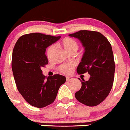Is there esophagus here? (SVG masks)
Wrapping results in <instances>:
<instances>
[{
  "instance_id": "esophagus-1",
  "label": "esophagus",
  "mask_w": 130,
  "mask_h": 130,
  "mask_svg": "<svg viewBox=\"0 0 130 130\" xmlns=\"http://www.w3.org/2000/svg\"><path fill=\"white\" fill-rule=\"evenodd\" d=\"M66 79H67V81H70V80L73 79V78H71V77H67Z\"/></svg>"
}]
</instances>
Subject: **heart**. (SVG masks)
<instances>
[{
  "label": "heart",
  "mask_w": 130,
  "mask_h": 130,
  "mask_svg": "<svg viewBox=\"0 0 130 130\" xmlns=\"http://www.w3.org/2000/svg\"><path fill=\"white\" fill-rule=\"evenodd\" d=\"M60 44L63 48L68 52V53H75L79 48V45L76 40L71 38H65L60 42ZM55 45H52L49 46L47 48L46 54L47 57L50 59L52 56L54 51H55ZM74 68V64L73 63H63L59 67V70L62 73L65 74H70L73 71V68Z\"/></svg>",
  "instance_id": "1"
}]
</instances>
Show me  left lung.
Returning a JSON list of instances; mask_svg holds the SVG:
<instances>
[{
    "label": "left lung",
    "instance_id": "left-lung-1",
    "mask_svg": "<svg viewBox=\"0 0 130 130\" xmlns=\"http://www.w3.org/2000/svg\"><path fill=\"white\" fill-rule=\"evenodd\" d=\"M69 36L79 39L85 47L77 73L88 72L91 75L88 81L78 78L82 87L75 92V98L86 106H97L106 99L113 86L115 63L111 44L103 34L96 31L80 30Z\"/></svg>",
    "mask_w": 130,
    "mask_h": 130
}]
</instances>
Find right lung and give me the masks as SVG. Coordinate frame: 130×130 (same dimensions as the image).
Returning <instances> with one entry per match:
<instances>
[{
  "label": "right lung",
  "mask_w": 130,
  "mask_h": 130,
  "mask_svg": "<svg viewBox=\"0 0 130 130\" xmlns=\"http://www.w3.org/2000/svg\"><path fill=\"white\" fill-rule=\"evenodd\" d=\"M60 37L31 33L21 36L13 49L12 70L18 91L31 106L42 108L52 104L60 86L66 81L63 75L46 77L42 67L48 64L45 50Z\"/></svg>",
  "instance_id": "right-lung-1"
}]
</instances>
